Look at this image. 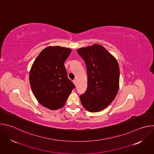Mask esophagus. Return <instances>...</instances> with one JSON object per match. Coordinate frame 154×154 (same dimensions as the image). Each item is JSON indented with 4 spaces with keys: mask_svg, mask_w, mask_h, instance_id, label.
<instances>
[{
    "mask_svg": "<svg viewBox=\"0 0 154 154\" xmlns=\"http://www.w3.org/2000/svg\"><path fill=\"white\" fill-rule=\"evenodd\" d=\"M73 83H74V84L76 86L77 85V80H73Z\"/></svg>",
    "mask_w": 154,
    "mask_h": 154,
    "instance_id": "34e87169",
    "label": "esophagus"
}]
</instances>
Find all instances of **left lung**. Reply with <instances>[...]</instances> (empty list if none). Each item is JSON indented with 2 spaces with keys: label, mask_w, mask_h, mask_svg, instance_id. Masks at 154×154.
Instances as JSON below:
<instances>
[{
  "label": "left lung",
  "mask_w": 154,
  "mask_h": 154,
  "mask_svg": "<svg viewBox=\"0 0 154 154\" xmlns=\"http://www.w3.org/2000/svg\"><path fill=\"white\" fill-rule=\"evenodd\" d=\"M77 53L85 62L88 77L87 90L80 97L81 103L90 112L102 111L113 101L118 92V62L98 44L80 48Z\"/></svg>",
  "instance_id": "1"
}]
</instances>
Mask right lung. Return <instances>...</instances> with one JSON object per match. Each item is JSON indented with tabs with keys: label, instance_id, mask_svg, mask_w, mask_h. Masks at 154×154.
<instances>
[{
	"label": "right lung",
	"instance_id": "right-lung-1",
	"mask_svg": "<svg viewBox=\"0 0 154 154\" xmlns=\"http://www.w3.org/2000/svg\"><path fill=\"white\" fill-rule=\"evenodd\" d=\"M71 51L64 47L48 46L39 53L30 71L34 96L41 105L52 110L64 106L75 88L64 65Z\"/></svg>",
	"mask_w": 154,
	"mask_h": 154
}]
</instances>
